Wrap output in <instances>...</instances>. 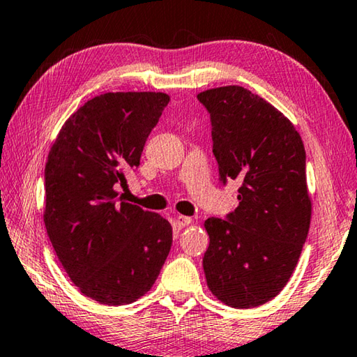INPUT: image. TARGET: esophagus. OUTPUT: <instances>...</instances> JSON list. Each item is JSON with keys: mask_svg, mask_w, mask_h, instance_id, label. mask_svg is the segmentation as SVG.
<instances>
[{"mask_svg": "<svg viewBox=\"0 0 357 357\" xmlns=\"http://www.w3.org/2000/svg\"><path fill=\"white\" fill-rule=\"evenodd\" d=\"M174 224H176L178 229H184L192 224V219L188 216H178L176 220H174Z\"/></svg>", "mask_w": 357, "mask_h": 357, "instance_id": "obj_1", "label": "esophagus"}]
</instances>
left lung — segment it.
Returning <instances> with one entry per match:
<instances>
[{
  "instance_id": "obj_1",
  "label": "left lung",
  "mask_w": 357,
  "mask_h": 357,
  "mask_svg": "<svg viewBox=\"0 0 357 357\" xmlns=\"http://www.w3.org/2000/svg\"><path fill=\"white\" fill-rule=\"evenodd\" d=\"M197 98L211 117L219 179L241 183L235 211L205 220L203 270L220 302L254 308L282 291L307 240V155L289 119L251 90L218 87Z\"/></svg>"
}]
</instances>
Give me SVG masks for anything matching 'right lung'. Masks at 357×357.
<instances>
[{
  "instance_id": "right-lung-1",
  "label": "right lung",
  "mask_w": 357,
  "mask_h": 357,
  "mask_svg": "<svg viewBox=\"0 0 357 357\" xmlns=\"http://www.w3.org/2000/svg\"><path fill=\"white\" fill-rule=\"evenodd\" d=\"M169 97L162 92L103 93L63 123L50 148L44 224L56 257L84 296L127 305L154 284L172 248L160 214L116 202V185L141 152Z\"/></svg>"
}]
</instances>
